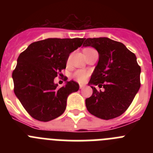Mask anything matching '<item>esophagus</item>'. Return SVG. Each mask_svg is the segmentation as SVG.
<instances>
[{"label":"esophagus","mask_w":153,"mask_h":153,"mask_svg":"<svg viewBox=\"0 0 153 153\" xmlns=\"http://www.w3.org/2000/svg\"><path fill=\"white\" fill-rule=\"evenodd\" d=\"M84 87H85L84 85H79V89H81V90L84 88Z\"/></svg>","instance_id":"obj_1"}]
</instances>
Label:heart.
<instances>
[{"mask_svg": "<svg viewBox=\"0 0 153 153\" xmlns=\"http://www.w3.org/2000/svg\"><path fill=\"white\" fill-rule=\"evenodd\" d=\"M90 49V48H86ZM89 76V73L84 70H76L74 74V77L75 78L76 80H77L79 83H84L86 80L87 77Z\"/></svg>", "mask_w": 153, "mask_h": 153, "instance_id": "b5f03b06", "label": "heart"}]
</instances>
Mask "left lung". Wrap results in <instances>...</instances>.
Instances as JSON below:
<instances>
[{"mask_svg": "<svg viewBox=\"0 0 153 153\" xmlns=\"http://www.w3.org/2000/svg\"><path fill=\"white\" fill-rule=\"evenodd\" d=\"M84 40L83 47H94L99 53L98 63L89 82L93 94L86 99V109L102 120L120 117L140 88L141 68L136 55L123 44L107 37ZM95 85L104 90L97 91Z\"/></svg>", "mask_w": 153, "mask_h": 153, "instance_id": "obj_1", "label": "left lung"}]
</instances>
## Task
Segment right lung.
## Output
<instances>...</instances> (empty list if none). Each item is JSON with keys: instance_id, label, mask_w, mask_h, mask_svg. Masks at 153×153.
Listing matches in <instances>:
<instances>
[{"instance_id": "1", "label": "right lung", "mask_w": 153, "mask_h": 153, "mask_svg": "<svg viewBox=\"0 0 153 153\" xmlns=\"http://www.w3.org/2000/svg\"><path fill=\"white\" fill-rule=\"evenodd\" d=\"M84 40H39L30 44L18 56L12 74L13 91L33 119L48 122L60 117L66 109L68 96L79 90V84L74 80L58 88L54 78L66 69L70 53L81 47Z\"/></svg>"}]
</instances>
